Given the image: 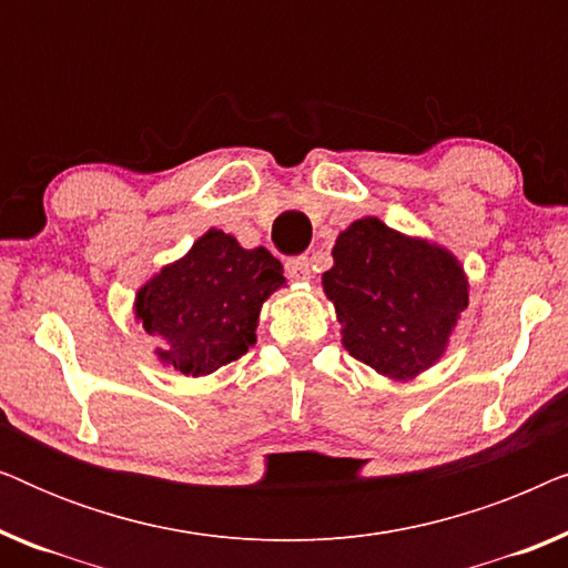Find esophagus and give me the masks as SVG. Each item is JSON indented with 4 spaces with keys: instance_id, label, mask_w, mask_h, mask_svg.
Wrapping results in <instances>:
<instances>
[{
    "instance_id": "obj_1",
    "label": "esophagus",
    "mask_w": 568,
    "mask_h": 568,
    "mask_svg": "<svg viewBox=\"0 0 568 568\" xmlns=\"http://www.w3.org/2000/svg\"><path fill=\"white\" fill-rule=\"evenodd\" d=\"M286 274H290L294 282H310L315 274V266L307 255H297V258L286 261Z\"/></svg>"
}]
</instances>
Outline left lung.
<instances>
[{
	"label": "left lung",
	"instance_id": "8db88e82",
	"mask_svg": "<svg viewBox=\"0 0 568 568\" xmlns=\"http://www.w3.org/2000/svg\"><path fill=\"white\" fill-rule=\"evenodd\" d=\"M331 255L323 292L354 359L408 383L445 356L470 297L453 251L362 216L341 232Z\"/></svg>",
	"mask_w": 568,
	"mask_h": 568
}]
</instances>
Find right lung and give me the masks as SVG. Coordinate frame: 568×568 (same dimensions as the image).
Returning a JSON list of instances; mask_svg holds the SVG:
<instances>
[{"label":"right lung","instance_id":"right-lung-1","mask_svg":"<svg viewBox=\"0 0 568 568\" xmlns=\"http://www.w3.org/2000/svg\"><path fill=\"white\" fill-rule=\"evenodd\" d=\"M282 286L284 268L266 247L247 251L212 227L139 286L134 315L160 341L162 367L206 377L255 344L263 302Z\"/></svg>","mask_w":568,"mask_h":568}]
</instances>
